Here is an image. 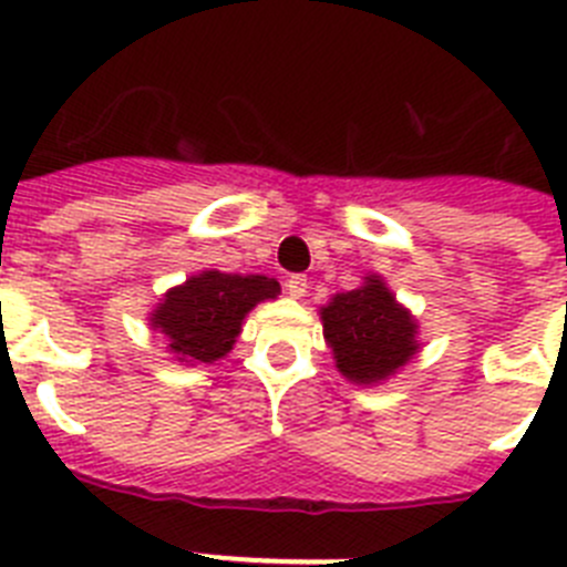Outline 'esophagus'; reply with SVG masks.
<instances>
[{
	"instance_id": "1",
	"label": "esophagus",
	"mask_w": 567,
	"mask_h": 567,
	"mask_svg": "<svg viewBox=\"0 0 567 567\" xmlns=\"http://www.w3.org/2000/svg\"><path fill=\"white\" fill-rule=\"evenodd\" d=\"M284 287H287L289 298H303V295H307V289H309V284H307V278H303V275H289Z\"/></svg>"
}]
</instances>
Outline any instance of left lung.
Instances as JSON below:
<instances>
[{"label": "left lung", "instance_id": "obj_1", "mask_svg": "<svg viewBox=\"0 0 567 567\" xmlns=\"http://www.w3.org/2000/svg\"><path fill=\"white\" fill-rule=\"evenodd\" d=\"M323 338L346 380L372 385L394 374L417 354V320L394 300L380 275L363 287L340 292L320 309Z\"/></svg>", "mask_w": 567, "mask_h": 567}]
</instances>
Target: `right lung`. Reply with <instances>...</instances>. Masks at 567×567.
<instances>
[{"label":"right lung","instance_id":"1","mask_svg":"<svg viewBox=\"0 0 567 567\" xmlns=\"http://www.w3.org/2000/svg\"><path fill=\"white\" fill-rule=\"evenodd\" d=\"M278 292L280 284L267 275L207 269L169 289L150 315V327L169 340L167 349L182 363H213L233 349L249 309Z\"/></svg>","mask_w":567,"mask_h":567}]
</instances>
